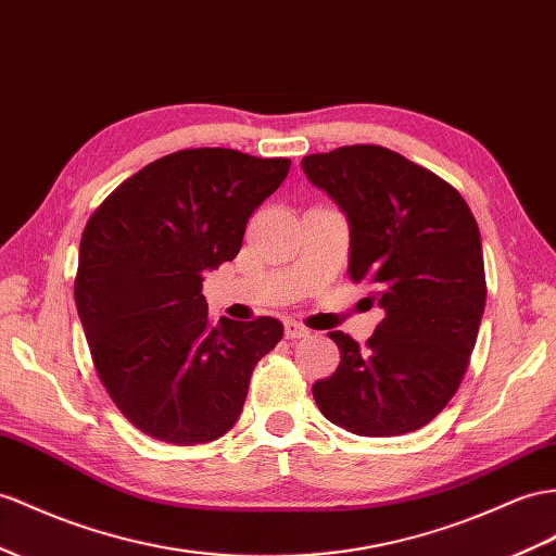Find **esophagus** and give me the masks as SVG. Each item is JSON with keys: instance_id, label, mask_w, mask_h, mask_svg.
Returning a JSON list of instances; mask_svg holds the SVG:
<instances>
[{"instance_id": "1", "label": "esophagus", "mask_w": 556, "mask_h": 556, "mask_svg": "<svg viewBox=\"0 0 556 556\" xmlns=\"http://www.w3.org/2000/svg\"><path fill=\"white\" fill-rule=\"evenodd\" d=\"M283 333H287L289 340H298V338H305L309 331H307V326L289 319V321H283Z\"/></svg>"}]
</instances>
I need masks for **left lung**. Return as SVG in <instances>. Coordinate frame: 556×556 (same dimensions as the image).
Wrapping results in <instances>:
<instances>
[{
  "mask_svg": "<svg viewBox=\"0 0 556 556\" xmlns=\"http://www.w3.org/2000/svg\"><path fill=\"white\" fill-rule=\"evenodd\" d=\"M301 166L348 216L350 279L386 312L364 348L329 333L340 364L312 386L315 402L359 437L420 430L458 392L486 305L472 211L453 185L380 146L307 154Z\"/></svg>",
  "mask_w": 556,
  "mask_h": 556,
  "instance_id": "obj_1",
  "label": "left lung"
}]
</instances>
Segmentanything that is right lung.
Segmentation results:
<instances>
[{"mask_svg":"<svg viewBox=\"0 0 556 556\" xmlns=\"http://www.w3.org/2000/svg\"><path fill=\"white\" fill-rule=\"evenodd\" d=\"M289 168L283 156L178 150L124 180L84 227L77 312L98 378L142 434L194 446L237 422L283 326L213 324L202 281L239 253L251 213Z\"/></svg>","mask_w":556,"mask_h":556,"instance_id":"right-lung-1","label":"right lung"}]
</instances>
